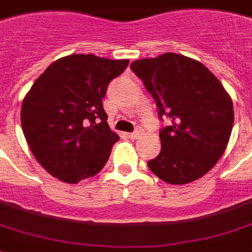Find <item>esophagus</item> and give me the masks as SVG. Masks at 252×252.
Returning a JSON list of instances; mask_svg holds the SVG:
<instances>
[{
    "mask_svg": "<svg viewBox=\"0 0 252 252\" xmlns=\"http://www.w3.org/2000/svg\"><path fill=\"white\" fill-rule=\"evenodd\" d=\"M141 134H143V131L140 130V128H139V130H136V131H134V132H131V134H128V138L130 139H139L141 136Z\"/></svg>",
    "mask_w": 252,
    "mask_h": 252,
    "instance_id": "esophagus-1",
    "label": "esophagus"
}]
</instances>
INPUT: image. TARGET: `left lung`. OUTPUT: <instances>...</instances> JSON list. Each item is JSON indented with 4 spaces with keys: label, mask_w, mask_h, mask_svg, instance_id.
I'll return each instance as SVG.
<instances>
[{
    "label": "left lung",
    "mask_w": 252,
    "mask_h": 252,
    "mask_svg": "<svg viewBox=\"0 0 252 252\" xmlns=\"http://www.w3.org/2000/svg\"><path fill=\"white\" fill-rule=\"evenodd\" d=\"M170 126L159 132L161 152L148 161L156 176L168 184L202 178L225 152L233 127V103L218 78L198 60L166 53L132 62Z\"/></svg>",
    "instance_id": "left-lung-1"
}]
</instances>
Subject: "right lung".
Masks as SVG:
<instances>
[{
    "instance_id": "1",
    "label": "right lung",
    "mask_w": 252,
    "mask_h": 252,
    "mask_svg": "<svg viewBox=\"0 0 252 252\" xmlns=\"http://www.w3.org/2000/svg\"><path fill=\"white\" fill-rule=\"evenodd\" d=\"M128 59L72 54L50 64L24 97L22 128L33 156L54 178L77 184L107 163L118 135L101 99Z\"/></svg>"
}]
</instances>
